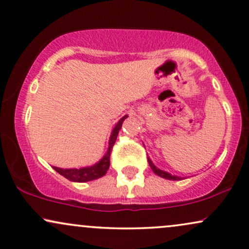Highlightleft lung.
Listing matches in <instances>:
<instances>
[{
  "mask_svg": "<svg viewBox=\"0 0 249 249\" xmlns=\"http://www.w3.org/2000/svg\"><path fill=\"white\" fill-rule=\"evenodd\" d=\"M148 162L150 164V167H151V169L153 170V173H155L156 175H158V176H160V177L166 178V179H169V180H181V179H183V178H181V177L174 176V175L167 173V171H163V170L159 169V168H157L155 164H153V162H152L151 159H150V158H148Z\"/></svg>",
  "mask_w": 249,
  "mask_h": 249,
  "instance_id": "left-lung-1",
  "label": "left lung"
}]
</instances>
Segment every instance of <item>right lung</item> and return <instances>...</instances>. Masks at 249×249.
I'll return each instance as SVG.
<instances>
[{"mask_svg": "<svg viewBox=\"0 0 249 249\" xmlns=\"http://www.w3.org/2000/svg\"><path fill=\"white\" fill-rule=\"evenodd\" d=\"M126 117H127V115H125L124 117H122L120 122H118L116 126L114 127L109 138V145H108L107 153L104 156V158L101 159L99 162L94 163L93 166L91 167L80 168V169H62V168H58V167H53L54 169L57 171L59 175L64 176L66 179L71 181H76V183H86V181L94 180L97 179V178L103 177L104 175L107 173L108 168H109L111 149H113L115 142H116L118 132H120V129L122 128V124H123V122Z\"/></svg>", "mask_w": 249, "mask_h": 249, "instance_id": "right-lung-1", "label": "right lung"}]
</instances>
